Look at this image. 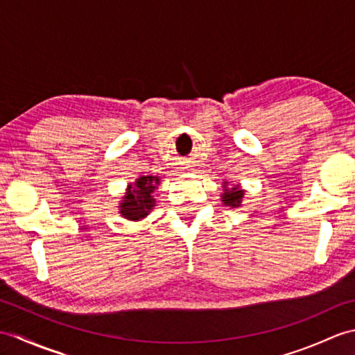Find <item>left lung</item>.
<instances>
[{"label": "left lung", "mask_w": 355, "mask_h": 355, "mask_svg": "<svg viewBox=\"0 0 355 355\" xmlns=\"http://www.w3.org/2000/svg\"><path fill=\"white\" fill-rule=\"evenodd\" d=\"M243 198H244V189L239 184H232L229 186V182L223 183V193H221V201L224 206L229 207H241L243 206Z\"/></svg>", "instance_id": "left-lung-1"}]
</instances>
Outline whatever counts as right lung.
<instances>
[{"label": "right lung", "instance_id": "add662e5", "mask_svg": "<svg viewBox=\"0 0 355 355\" xmlns=\"http://www.w3.org/2000/svg\"><path fill=\"white\" fill-rule=\"evenodd\" d=\"M160 177L140 175L130 183L120 201L119 214L128 221H141L155 207V191L160 186Z\"/></svg>", "mask_w": 355, "mask_h": 355}]
</instances>
